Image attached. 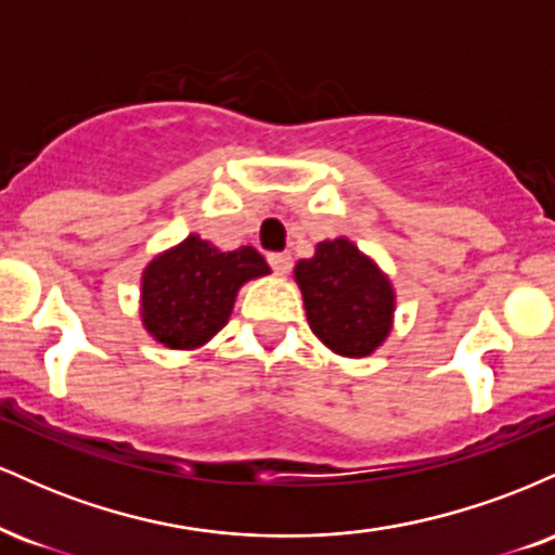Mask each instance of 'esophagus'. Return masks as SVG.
Listing matches in <instances>:
<instances>
[{
  "label": "esophagus",
  "mask_w": 555,
  "mask_h": 555,
  "mask_svg": "<svg viewBox=\"0 0 555 555\" xmlns=\"http://www.w3.org/2000/svg\"><path fill=\"white\" fill-rule=\"evenodd\" d=\"M269 263H271L273 273L284 276V273H289V269H292V256L289 253H269Z\"/></svg>",
  "instance_id": "obj_1"
}]
</instances>
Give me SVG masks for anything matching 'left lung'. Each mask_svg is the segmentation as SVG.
<instances>
[{
	"label": "left lung",
	"instance_id": "obj_1",
	"mask_svg": "<svg viewBox=\"0 0 555 555\" xmlns=\"http://www.w3.org/2000/svg\"><path fill=\"white\" fill-rule=\"evenodd\" d=\"M295 279L310 328L336 354L367 358L391 334V282L354 242H318L315 256L295 266Z\"/></svg>",
	"mask_w": 555,
	"mask_h": 555
}]
</instances>
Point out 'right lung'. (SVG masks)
<instances>
[{
    "mask_svg": "<svg viewBox=\"0 0 555 555\" xmlns=\"http://www.w3.org/2000/svg\"><path fill=\"white\" fill-rule=\"evenodd\" d=\"M271 273L256 247L221 253L190 234L145 266L140 282L143 326L169 349H197L227 326L240 286Z\"/></svg>",
    "mask_w": 555,
    "mask_h": 555,
    "instance_id": "right-lung-1",
    "label": "right lung"
}]
</instances>
